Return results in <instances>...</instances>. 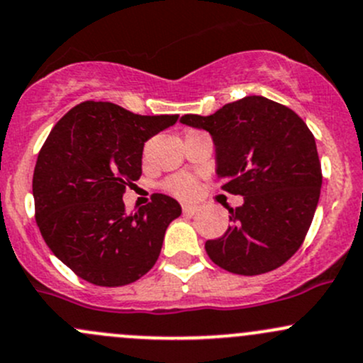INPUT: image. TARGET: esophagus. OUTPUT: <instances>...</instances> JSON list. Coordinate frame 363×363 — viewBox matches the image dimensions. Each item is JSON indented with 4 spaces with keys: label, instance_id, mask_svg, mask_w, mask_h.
<instances>
[{
    "label": "esophagus",
    "instance_id": "obj_1",
    "mask_svg": "<svg viewBox=\"0 0 363 363\" xmlns=\"http://www.w3.org/2000/svg\"><path fill=\"white\" fill-rule=\"evenodd\" d=\"M197 211H199L197 206H192V204H185V206H183V213L189 214V216H194V214H196Z\"/></svg>",
    "mask_w": 363,
    "mask_h": 363
}]
</instances>
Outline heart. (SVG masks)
<instances>
[{"instance_id":"obj_1","label":"heart","mask_w":363,"mask_h":363,"mask_svg":"<svg viewBox=\"0 0 363 363\" xmlns=\"http://www.w3.org/2000/svg\"><path fill=\"white\" fill-rule=\"evenodd\" d=\"M167 192H171L177 197H190L194 192H196V178L192 174H174V177L167 178L164 183Z\"/></svg>"}]
</instances>
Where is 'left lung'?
Returning a JSON list of instances; mask_svg holds the SVG:
<instances>
[{
	"label": "left lung",
	"mask_w": 363,
	"mask_h": 363,
	"mask_svg": "<svg viewBox=\"0 0 363 363\" xmlns=\"http://www.w3.org/2000/svg\"><path fill=\"white\" fill-rule=\"evenodd\" d=\"M180 123L209 131L221 189L244 197L230 209L227 232L206 242L213 263L237 275L267 274L286 263L301 247L320 197V161L305 121L252 95Z\"/></svg>",
	"instance_id": "1"
}]
</instances>
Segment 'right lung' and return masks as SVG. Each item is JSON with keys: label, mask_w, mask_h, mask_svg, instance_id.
Returning <instances> with one entry per match:
<instances>
[{"label": "right lung", "mask_w": 363, "mask_h": 363, "mask_svg": "<svg viewBox=\"0 0 363 363\" xmlns=\"http://www.w3.org/2000/svg\"><path fill=\"white\" fill-rule=\"evenodd\" d=\"M177 121V114L140 116L89 100L50 131L33 177L36 223L53 255L86 282L126 286L157 261L180 204L154 194L128 214L123 194L142 174L147 140Z\"/></svg>", "instance_id": "1"}]
</instances>
